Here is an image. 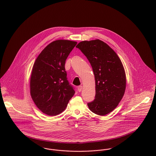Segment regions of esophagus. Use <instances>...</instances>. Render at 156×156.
I'll return each instance as SVG.
<instances>
[{"label":"esophagus","instance_id":"esophagus-1","mask_svg":"<svg viewBox=\"0 0 156 156\" xmlns=\"http://www.w3.org/2000/svg\"><path fill=\"white\" fill-rule=\"evenodd\" d=\"M82 88H83V87H82V86H79V87H78V88H77V90H78L79 92H81L82 90Z\"/></svg>","mask_w":156,"mask_h":156}]
</instances>
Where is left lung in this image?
<instances>
[{"instance_id": "obj_1", "label": "left lung", "mask_w": 156, "mask_h": 156, "mask_svg": "<svg viewBox=\"0 0 156 156\" xmlns=\"http://www.w3.org/2000/svg\"><path fill=\"white\" fill-rule=\"evenodd\" d=\"M92 66L95 80V99L88 106L93 113L104 116L113 111L122 98L126 76L115 51L100 40L83 41L76 45Z\"/></svg>"}]
</instances>
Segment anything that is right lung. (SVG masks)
Returning <instances> with one entry per match:
<instances>
[{
    "label": "right lung",
    "mask_w": 156,
    "mask_h": 156,
    "mask_svg": "<svg viewBox=\"0 0 156 156\" xmlns=\"http://www.w3.org/2000/svg\"><path fill=\"white\" fill-rule=\"evenodd\" d=\"M77 42L56 40L47 45L32 68L30 93L37 107L48 116L64 111L75 91L67 80L65 64Z\"/></svg>",
    "instance_id": "obj_1"
}]
</instances>
